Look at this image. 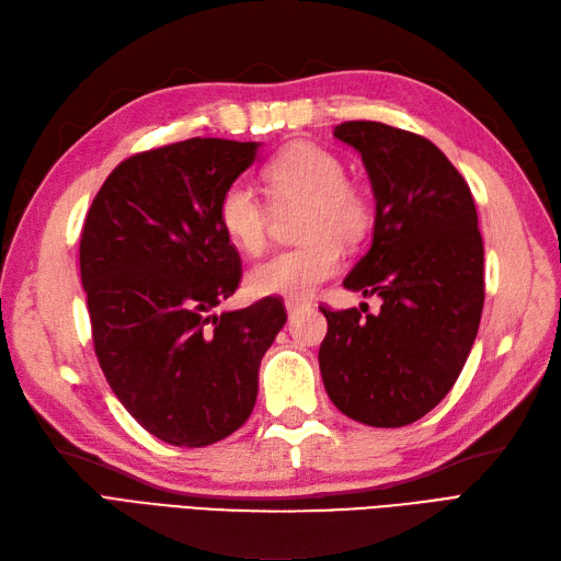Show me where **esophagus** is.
<instances>
[{"instance_id": "esophagus-1", "label": "esophagus", "mask_w": 561, "mask_h": 561, "mask_svg": "<svg viewBox=\"0 0 561 561\" xmlns=\"http://www.w3.org/2000/svg\"><path fill=\"white\" fill-rule=\"evenodd\" d=\"M307 307H309V304H307V301H299V299H287V301H285L287 316H295V313L304 311V309H307Z\"/></svg>"}]
</instances>
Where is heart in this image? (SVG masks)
<instances>
[{"label":"heart","instance_id":"1","mask_svg":"<svg viewBox=\"0 0 561 561\" xmlns=\"http://www.w3.org/2000/svg\"><path fill=\"white\" fill-rule=\"evenodd\" d=\"M266 194L276 208L301 206L297 217L299 245L278 250L254 264L248 285L254 295L301 299L332 278L342 264V243L355 245L371 225V206L358 184L346 180L344 161L330 149L295 142L262 171ZM219 227L245 252L266 241L268 210L250 186H227L217 206Z\"/></svg>","mask_w":561,"mask_h":561}]
</instances>
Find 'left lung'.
<instances>
[{
    "mask_svg": "<svg viewBox=\"0 0 561 561\" xmlns=\"http://www.w3.org/2000/svg\"><path fill=\"white\" fill-rule=\"evenodd\" d=\"M334 138L360 151L375 190L371 248L344 280L381 311H332L318 351L339 412L400 428L443 400L468 360L484 307V245L468 182L423 135L346 122Z\"/></svg>",
    "mask_w": 561,
    "mask_h": 561,
    "instance_id": "8db88e82",
    "label": "left lung"
}]
</instances>
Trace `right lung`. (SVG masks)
<instances>
[{"label": "right lung", "instance_id": "right-lung-1", "mask_svg": "<svg viewBox=\"0 0 561 561\" xmlns=\"http://www.w3.org/2000/svg\"><path fill=\"white\" fill-rule=\"evenodd\" d=\"M257 147L192 138L140 151L114 168L83 219L98 363L128 414L168 445L206 447L243 426L262 355L287 320L276 297L213 313L243 274L217 206Z\"/></svg>", "mask_w": 561, "mask_h": 561}]
</instances>
